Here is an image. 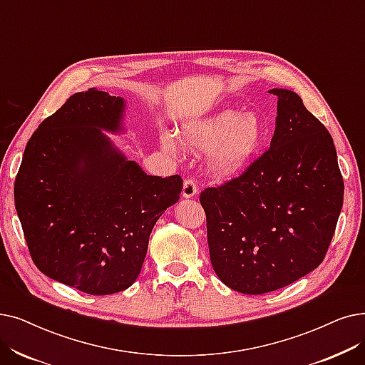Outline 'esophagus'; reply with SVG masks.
<instances>
[{
    "instance_id": "1",
    "label": "esophagus",
    "mask_w": 365,
    "mask_h": 365,
    "mask_svg": "<svg viewBox=\"0 0 365 365\" xmlns=\"http://www.w3.org/2000/svg\"><path fill=\"white\" fill-rule=\"evenodd\" d=\"M197 194H198L197 182L192 179H186L183 182V191H182L183 198H194Z\"/></svg>"
}]
</instances>
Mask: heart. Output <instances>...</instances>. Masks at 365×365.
<instances>
[{
  "instance_id": "heart-1",
  "label": "heart",
  "mask_w": 365,
  "mask_h": 365,
  "mask_svg": "<svg viewBox=\"0 0 365 365\" xmlns=\"http://www.w3.org/2000/svg\"><path fill=\"white\" fill-rule=\"evenodd\" d=\"M265 135V125L259 116L242 115L230 108L187 122L180 131L187 150L209 152L205 165L212 176L220 180H231L245 173L262 149ZM163 145L168 152L178 150L176 140L170 134H164Z\"/></svg>"
}]
</instances>
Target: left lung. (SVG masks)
Returning a JSON list of instances; mask_svg holds the SVG:
<instances>
[{"mask_svg": "<svg viewBox=\"0 0 365 365\" xmlns=\"http://www.w3.org/2000/svg\"><path fill=\"white\" fill-rule=\"evenodd\" d=\"M276 130L240 178L200 195L213 270L228 288L272 292L324 261L343 205L337 152L294 91L274 88Z\"/></svg>", "mask_w": 365, "mask_h": 365, "instance_id": "obj_1", "label": "left lung"}]
</instances>
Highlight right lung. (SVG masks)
I'll use <instances>...</instances> for the list:
<instances>
[{"label": "right lung", "mask_w": 365, "mask_h": 365, "mask_svg": "<svg viewBox=\"0 0 365 365\" xmlns=\"http://www.w3.org/2000/svg\"><path fill=\"white\" fill-rule=\"evenodd\" d=\"M126 101L77 92L31 135L14 205L38 270L91 295L130 288L149 237L180 198V176H149L106 134L120 135Z\"/></svg>", "instance_id": "obj_1"}]
</instances>
